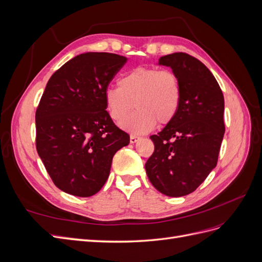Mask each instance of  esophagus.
<instances>
[{
  "instance_id": "34e87169",
  "label": "esophagus",
  "mask_w": 262,
  "mask_h": 262,
  "mask_svg": "<svg viewBox=\"0 0 262 262\" xmlns=\"http://www.w3.org/2000/svg\"><path fill=\"white\" fill-rule=\"evenodd\" d=\"M140 140V138L139 137H137V136H131L130 137V142L132 144H134V143H137V142Z\"/></svg>"
}]
</instances>
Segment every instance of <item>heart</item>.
Here are the masks:
<instances>
[{"mask_svg": "<svg viewBox=\"0 0 262 262\" xmlns=\"http://www.w3.org/2000/svg\"><path fill=\"white\" fill-rule=\"evenodd\" d=\"M104 99L113 120L121 122L136 105L138 110L121 123L132 134L150 132L158 122L165 125L175 119L181 100L180 84L171 71L156 68H136L109 86Z\"/></svg>", "mask_w": 262, "mask_h": 262, "instance_id": "heart-1", "label": "heart"}]
</instances>
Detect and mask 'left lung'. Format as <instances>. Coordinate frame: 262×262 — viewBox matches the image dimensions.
Masks as SVG:
<instances>
[{
  "mask_svg": "<svg viewBox=\"0 0 262 262\" xmlns=\"http://www.w3.org/2000/svg\"><path fill=\"white\" fill-rule=\"evenodd\" d=\"M157 64L176 74L181 100L175 119L149 137L155 149L145 169L158 191L182 196L193 192L215 168L225 132L224 96L210 70L191 55L167 54Z\"/></svg>",
  "mask_w": 262,
  "mask_h": 262,
  "instance_id": "1",
  "label": "left lung"
}]
</instances>
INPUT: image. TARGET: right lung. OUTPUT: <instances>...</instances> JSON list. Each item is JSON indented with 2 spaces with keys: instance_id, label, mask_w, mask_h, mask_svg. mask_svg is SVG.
Wrapping results in <instances>:
<instances>
[{
  "instance_id": "obj_1",
  "label": "right lung",
  "mask_w": 262,
  "mask_h": 262,
  "mask_svg": "<svg viewBox=\"0 0 262 262\" xmlns=\"http://www.w3.org/2000/svg\"><path fill=\"white\" fill-rule=\"evenodd\" d=\"M126 58L85 52L64 63L46 85L36 112V147L54 185L76 196L97 193L113 157L130 142L113 122L104 92Z\"/></svg>"
}]
</instances>
